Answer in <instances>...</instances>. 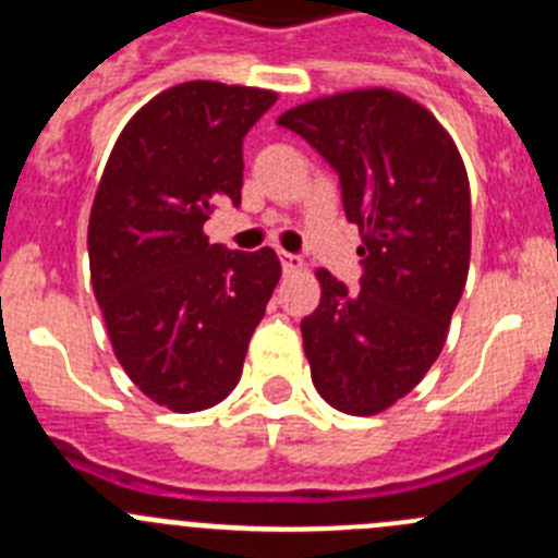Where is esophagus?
<instances>
[{
	"mask_svg": "<svg viewBox=\"0 0 558 558\" xmlns=\"http://www.w3.org/2000/svg\"><path fill=\"white\" fill-rule=\"evenodd\" d=\"M279 259H282L284 274H290V270H299V268H301V257H295V254L279 252Z\"/></svg>",
	"mask_w": 558,
	"mask_h": 558,
	"instance_id": "esophagus-1",
	"label": "esophagus"
}]
</instances>
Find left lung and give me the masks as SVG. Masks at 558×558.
Instances as JSON below:
<instances>
[{"label": "left lung", "mask_w": 558, "mask_h": 558, "mask_svg": "<svg viewBox=\"0 0 558 558\" xmlns=\"http://www.w3.org/2000/svg\"><path fill=\"white\" fill-rule=\"evenodd\" d=\"M276 124L340 177L360 227V290L318 270L320 304L301 320L313 385L349 415H376L426 376L470 268V182L439 121L387 88L324 96Z\"/></svg>", "instance_id": "8db88e82"}]
</instances>
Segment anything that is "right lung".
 <instances>
[{
	"label": "right lung",
	"mask_w": 558,
	"mask_h": 558,
	"mask_svg": "<svg viewBox=\"0 0 558 558\" xmlns=\"http://www.w3.org/2000/svg\"><path fill=\"white\" fill-rule=\"evenodd\" d=\"M274 90L182 82L132 116L90 207V282L121 367L143 396L202 412L234 390L282 265L229 252L204 221L240 204L243 137Z\"/></svg>",
	"instance_id": "1"
}]
</instances>
